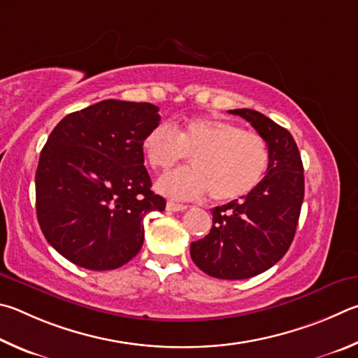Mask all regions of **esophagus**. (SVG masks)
I'll list each match as a JSON object with an SVG mask.
<instances>
[{"label":"esophagus","mask_w":358,"mask_h":358,"mask_svg":"<svg viewBox=\"0 0 358 358\" xmlns=\"http://www.w3.org/2000/svg\"><path fill=\"white\" fill-rule=\"evenodd\" d=\"M185 209H187L185 204H179V203H174V201L166 203V210H169V212H179V210H185Z\"/></svg>","instance_id":"34e87169"}]
</instances>
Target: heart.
<instances>
[{
  "label": "heart",
  "mask_w": 358,
  "mask_h": 358,
  "mask_svg": "<svg viewBox=\"0 0 358 358\" xmlns=\"http://www.w3.org/2000/svg\"><path fill=\"white\" fill-rule=\"evenodd\" d=\"M146 160L168 171L192 157L193 166L169 173L159 180L163 195L196 199L209 193L218 203L247 196L261 182L268 166V146L255 131L220 117H196L176 130L162 122L143 140Z\"/></svg>",
  "instance_id": "heart-1"
}]
</instances>
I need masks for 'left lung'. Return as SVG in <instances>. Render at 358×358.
I'll return each instance as SVG.
<instances>
[{"label":"left lung","instance_id":"1","mask_svg":"<svg viewBox=\"0 0 358 358\" xmlns=\"http://www.w3.org/2000/svg\"><path fill=\"white\" fill-rule=\"evenodd\" d=\"M253 125L268 146L264 179L247 196L212 209V228L192 242L190 256L204 273L245 280L266 272L289 250L305 195L303 165L292 135L259 111L229 110Z\"/></svg>","mask_w":358,"mask_h":358}]
</instances>
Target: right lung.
<instances>
[{
  "mask_svg": "<svg viewBox=\"0 0 358 358\" xmlns=\"http://www.w3.org/2000/svg\"><path fill=\"white\" fill-rule=\"evenodd\" d=\"M159 106L102 100L62 117L36 171L37 222L56 252L90 271H113L143 247V218L165 210L150 190L143 140Z\"/></svg>",
  "mask_w": 358,
  "mask_h": 358,
  "instance_id": "right-lung-1",
  "label": "right lung"
}]
</instances>
